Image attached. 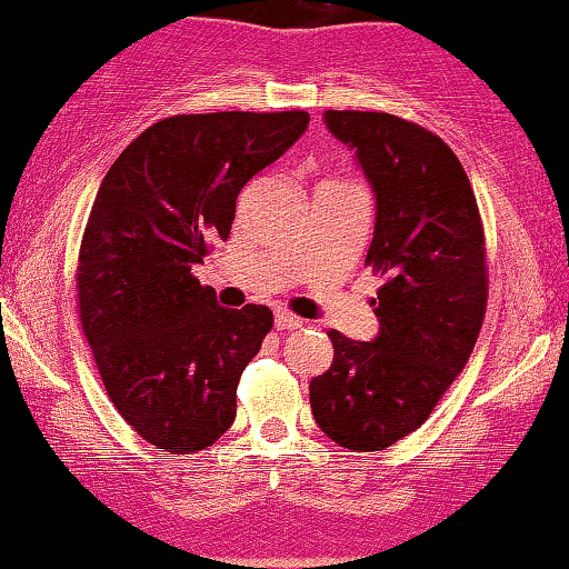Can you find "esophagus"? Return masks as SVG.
<instances>
[{
    "mask_svg": "<svg viewBox=\"0 0 569 569\" xmlns=\"http://www.w3.org/2000/svg\"><path fill=\"white\" fill-rule=\"evenodd\" d=\"M302 326V318L287 313V310H274V329L277 331H292V329H300Z\"/></svg>",
    "mask_w": 569,
    "mask_h": 569,
    "instance_id": "1",
    "label": "esophagus"
}]
</instances>
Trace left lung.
<instances>
[{
    "label": "left lung",
    "mask_w": 569,
    "mask_h": 569,
    "mask_svg": "<svg viewBox=\"0 0 569 569\" xmlns=\"http://www.w3.org/2000/svg\"><path fill=\"white\" fill-rule=\"evenodd\" d=\"M376 199L368 259L383 277L370 341L329 331L331 368L310 380L316 425L368 453L407 438L463 370L487 308L485 232L453 150L417 123L376 111H326Z\"/></svg>",
    "instance_id": "8db88e82"
}]
</instances>
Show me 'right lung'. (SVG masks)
Segmentation results:
<instances>
[{"mask_svg": "<svg viewBox=\"0 0 569 569\" xmlns=\"http://www.w3.org/2000/svg\"><path fill=\"white\" fill-rule=\"evenodd\" d=\"M306 111L189 113L144 129L100 183L77 267L80 321L108 399L168 453L212 446L274 316L222 308L191 274L228 240L256 173L308 129Z\"/></svg>", "mask_w": 569, "mask_h": 569, "instance_id": "obj_1", "label": "right lung"}]
</instances>
